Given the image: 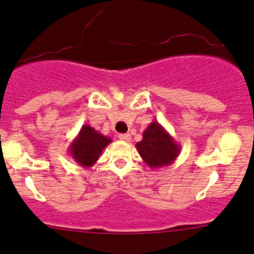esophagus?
I'll use <instances>...</instances> for the list:
<instances>
[{
	"mask_svg": "<svg viewBox=\"0 0 254 254\" xmlns=\"http://www.w3.org/2000/svg\"><path fill=\"white\" fill-rule=\"evenodd\" d=\"M119 138L122 141H127V142H129V141L131 140V136L129 134H119Z\"/></svg>",
	"mask_w": 254,
	"mask_h": 254,
	"instance_id": "34e87169",
	"label": "esophagus"
}]
</instances>
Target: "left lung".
I'll return each mask as SVG.
<instances>
[{"mask_svg":"<svg viewBox=\"0 0 254 254\" xmlns=\"http://www.w3.org/2000/svg\"><path fill=\"white\" fill-rule=\"evenodd\" d=\"M136 149L143 162L149 168L156 169L173 164L180 154L181 146L154 120L143 131L142 140L136 143Z\"/></svg>","mask_w":254,"mask_h":254,"instance_id":"8db88e82","label":"left lung"}]
</instances>
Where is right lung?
<instances>
[{
    "mask_svg": "<svg viewBox=\"0 0 254 254\" xmlns=\"http://www.w3.org/2000/svg\"><path fill=\"white\" fill-rule=\"evenodd\" d=\"M111 142V137L96 131L89 124H85L69 145L68 152L80 167L90 168L98 161L103 149Z\"/></svg>",
    "mask_w": 254,
    "mask_h": 254,
    "instance_id": "1",
    "label": "right lung"
}]
</instances>
